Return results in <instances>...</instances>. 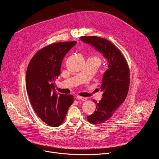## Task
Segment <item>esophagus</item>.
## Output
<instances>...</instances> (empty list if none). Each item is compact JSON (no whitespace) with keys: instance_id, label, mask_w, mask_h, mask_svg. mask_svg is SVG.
I'll return each mask as SVG.
<instances>
[{"instance_id":"34e87169","label":"esophagus","mask_w":159,"mask_h":159,"mask_svg":"<svg viewBox=\"0 0 159 159\" xmlns=\"http://www.w3.org/2000/svg\"><path fill=\"white\" fill-rule=\"evenodd\" d=\"M75 98H76V99H77V100H81V101H85L87 100V98H84V97L79 96H76Z\"/></svg>"}]
</instances>
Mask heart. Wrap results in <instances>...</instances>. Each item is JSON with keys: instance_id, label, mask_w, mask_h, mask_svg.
<instances>
[{"instance_id": "obj_1", "label": "heart", "mask_w": 159, "mask_h": 159, "mask_svg": "<svg viewBox=\"0 0 159 159\" xmlns=\"http://www.w3.org/2000/svg\"><path fill=\"white\" fill-rule=\"evenodd\" d=\"M93 58H95V59H96V60H97L99 63L101 62V59H100V58H99V57H98V56H94Z\"/></svg>"}]
</instances>
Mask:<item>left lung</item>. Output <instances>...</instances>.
<instances>
[{
    "mask_svg": "<svg viewBox=\"0 0 159 159\" xmlns=\"http://www.w3.org/2000/svg\"><path fill=\"white\" fill-rule=\"evenodd\" d=\"M80 39L102 53L108 61V69L103 75L100 87L102 98L99 102L93 101L96 104V111L87 117L89 123L99 125L111 118L125 101L129 86V69L121 52L109 40L96 36H84Z\"/></svg>",
    "mask_w": 159,
    "mask_h": 159,
    "instance_id": "obj_1",
    "label": "left lung"
}]
</instances>
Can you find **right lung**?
<instances>
[{
  "mask_svg": "<svg viewBox=\"0 0 159 159\" xmlns=\"http://www.w3.org/2000/svg\"><path fill=\"white\" fill-rule=\"evenodd\" d=\"M77 41L55 43L39 50L26 71V86L31 106L38 117L50 126H60L74 102L72 95L57 94L55 80L60 74L63 59Z\"/></svg>",
  "mask_w": 159,
  "mask_h": 159,
  "instance_id": "obj_1",
  "label": "right lung"
}]
</instances>
